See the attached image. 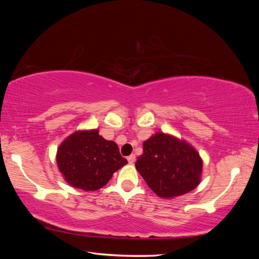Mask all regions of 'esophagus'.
Instances as JSON below:
<instances>
[{
    "instance_id": "1",
    "label": "esophagus",
    "mask_w": 259,
    "mask_h": 259,
    "mask_svg": "<svg viewBox=\"0 0 259 259\" xmlns=\"http://www.w3.org/2000/svg\"><path fill=\"white\" fill-rule=\"evenodd\" d=\"M126 159H128V162L129 163H134L136 161V156L135 155H130Z\"/></svg>"
}]
</instances>
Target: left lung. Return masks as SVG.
<instances>
[{
    "mask_svg": "<svg viewBox=\"0 0 259 259\" xmlns=\"http://www.w3.org/2000/svg\"><path fill=\"white\" fill-rule=\"evenodd\" d=\"M136 168L159 197L171 198L195 189L202 161L194 148L169 135L158 133L144 142Z\"/></svg>",
    "mask_w": 259,
    "mask_h": 259,
    "instance_id": "8db88e82",
    "label": "left lung"
}]
</instances>
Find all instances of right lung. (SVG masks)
I'll list each match as a JSON object with an SVG mask.
<instances>
[{
	"label": "right lung",
	"mask_w": 259,
	"mask_h": 259,
	"mask_svg": "<svg viewBox=\"0 0 259 259\" xmlns=\"http://www.w3.org/2000/svg\"><path fill=\"white\" fill-rule=\"evenodd\" d=\"M58 167L72 187L85 191L100 189L125 163L113 141L106 140L98 130L78 131L58 149Z\"/></svg>",
	"instance_id": "right-lung-1"
}]
</instances>
